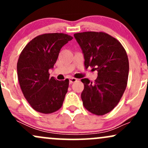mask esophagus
Here are the masks:
<instances>
[{
  "label": "esophagus",
  "instance_id": "34e87169",
  "mask_svg": "<svg viewBox=\"0 0 148 148\" xmlns=\"http://www.w3.org/2000/svg\"><path fill=\"white\" fill-rule=\"evenodd\" d=\"M69 84H72L73 83L76 82V81H77V79H76V78H74V77H71L69 78Z\"/></svg>",
  "mask_w": 148,
  "mask_h": 148
}]
</instances>
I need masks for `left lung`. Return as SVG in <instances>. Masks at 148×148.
Here are the masks:
<instances>
[{"mask_svg":"<svg viewBox=\"0 0 148 148\" xmlns=\"http://www.w3.org/2000/svg\"><path fill=\"white\" fill-rule=\"evenodd\" d=\"M74 36L84 54L86 69L90 67L98 72L94 82L81 79L83 104L92 114H106L118 105L126 89L130 67L126 51L104 32H83Z\"/></svg>","mask_w":148,"mask_h":148,"instance_id":"left-lung-1","label":"left lung"}]
</instances>
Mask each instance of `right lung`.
Listing matches in <instances>:
<instances>
[{"instance_id":"1","label":"right lung","mask_w":148,"mask_h":148,"mask_svg":"<svg viewBox=\"0 0 148 148\" xmlns=\"http://www.w3.org/2000/svg\"><path fill=\"white\" fill-rule=\"evenodd\" d=\"M73 37L64 33H45L27 44L17 62V75L23 96L34 110L49 114L62 106L69 79L49 77L61 48Z\"/></svg>"}]
</instances>
